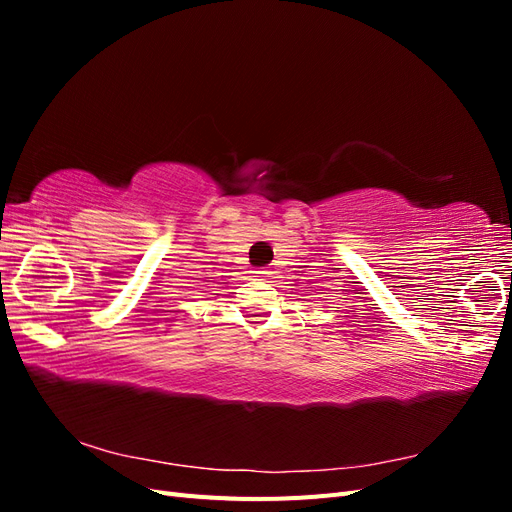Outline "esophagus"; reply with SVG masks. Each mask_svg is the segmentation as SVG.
<instances>
[{
	"mask_svg": "<svg viewBox=\"0 0 512 512\" xmlns=\"http://www.w3.org/2000/svg\"><path fill=\"white\" fill-rule=\"evenodd\" d=\"M269 275H271V271H267V269H254L252 271V277H256V280H267Z\"/></svg>",
	"mask_w": 512,
	"mask_h": 512,
	"instance_id": "obj_1",
	"label": "esophagus"
}]
</instances>
